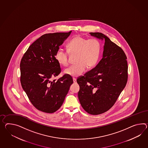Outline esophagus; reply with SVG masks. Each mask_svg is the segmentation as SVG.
Masks as SVG:
<instances>
[{"mask_svg":"<svg viewBox=\"0 0 148 148\" xmlns=\"http://www.w3.org/2000/svg\"><path fill=\"white\" fill-rule=\"evenodd\" d=\"M73 82H74V83H75L76 82V79L75 78V77H73Z\"/></svg>","mask_w":148,"mask_h":148,"instance_id":"obj_1","label":"esophagus"}]
</instances>
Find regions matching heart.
Here are the masks:
<instances>
[{
    "instance_id": "b5f03b06",
    "label": "heart",
    "mask_w": 148,
    "mask_h": 148,
    "mask_svg": "<svg viewBox=\"0 0 148 148\" xmlns=\"http://www.w3.org/2000/svg\"><path fill=\"white\" fill-rule=\"evenodd\" d=\"M68 51L62 48L58 49L55 58L60 65H69V52L76 53L75 65H72L64 71L66 74L72 76L81 75L88 68L94 67L97 62L101 53V45L96 39L88 40L81 36H76L70 40L67 44Z\"/></svg>"
}]
</instances>
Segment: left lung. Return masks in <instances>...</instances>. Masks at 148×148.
I'll return each mask as SVG.
<instances>
[{
	"label": "left lung",
	"instance_id": "left-lung-1",
	"mask_svg": "<svg viewBox=\"0 0 148 148\" xmlns=\"http://www.w3.org/2000/svg\"><path fill=\"white\" fill-rule=\"evenodd\" d=\"M91 36L105 40L103 58L96 66L77 79L78 97L83 109L98 115L112 108L126 85L127 57L123 49L101 33Z\"/></svg>",
	"mask_w": 148,
	"mask_h": 148
}]
</instances>
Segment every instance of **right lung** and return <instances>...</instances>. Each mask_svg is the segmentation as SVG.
Listing matches in <instances>:
<instances>
[{"label": "right lung", "mask_w": 148, "mask_h": 148, "mask_svg": "<svg viewBox=\"0 0 148 148\" xmlns=\"http://www.w3.org/2000/svg\"><path fill=\"white\" fill-rule=\"evenodd\" d=\"M71 32L44 34L30 45L22 58V87L33 106L42 112L57 111L73 83L72 77L67 74L52 79L61 72L55 58L56 51Z\"/></svg>", "instance_id": "add662e5"}]
</instances>
